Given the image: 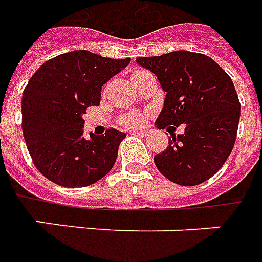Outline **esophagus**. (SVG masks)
Returning a JSON list of instances; mask_svg holds the SVG:
<instances>
[{"label":"esophagus","mask_w":262,"mask_h":262,"mask_svg":"<svg viewBox=\"0 0 262 262\" xmlns=\"http://www.w3.org/2000/svg\"><path fill=\"white\" fill-rule=\"evenodd\" d=\"M147 133H149V131H145V129H134L133 131L134 135H145V137L147 135Z\"/></svg>","instance_id":"esophagus-1"}]
</instances>
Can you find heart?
<instances>
[{
  "label": "heart",
  "mask_w": 262,
  "mask_h": 262,
  "mask_svg": "<svg viewBox=\"0 0 262 262\" xmlns=\"http://www.w3.org/2000/svg\"><path fill=\"white\" fill-rule=\"evenodd\" d=\"M146 70H134L133 74H131V78H133L134 84L135 81H138L139 78L146 74ZM145 120V115L143 113H137V112H133V113H125V115H121L119 117V123L124 127H129V128H134V127H138L143 123Z\"/></svg>",
  "instance_id": "1"
}]
</instances>
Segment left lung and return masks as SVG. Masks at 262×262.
Masks as SVG:
<instances>
[{
  "label": "left lung",
  "instance_id": "8db88e82",
  "mask_svg": "<svg viewBox=\"0 0 262 262\" xmlns=\"http://www.w3.org/2000/svg\"><path fill=\"white\" fill-rule=\"evenodd\" d=\"M137 63L155 73L167 92L157 128L185 127L184 134L171 133L166 150L155 156L157 170L182 186L210 180L237 135L241 102L232 78L211 58L189 51L138 58Z\"/></svg>",
  "mask_w": 262,
  "mask_h": 262
}]
</instances>
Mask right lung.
Returning a JSON list of instances; mask_svg holds the SVG:
<instances>
[{"mask_svg":"<svg viewBox=\"0 0 262 262\" xmlns=\"http://www.w3.org/2000/svg\"><path fill=\"white\" fill-rule=\"evenodd\" d=\"M129 60L72 51L47 60L33 74L21 96V129L45 178L64 188H82L115 166L125 134L109 128L84 138L82 115L99 105L102 85Z\"/></svg>","mask_w":262,"mask_h":262,"instance_id":"add662e5","label":"right lung"}]
</instances>
